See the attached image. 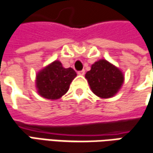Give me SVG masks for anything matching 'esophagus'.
I'll return each mask as SVG.
<instances>
[{
  "label": "esophagus",
  "instance_id": "1",
  "mask_svg": "<svg viewBox=\"0 0 153 153\" xmlns=\"http://www.w3.org/2000/svg\"><path fill=\"white\" fill-rule=\"evenodd\" d=\"M78 74H79V75H84V74H85V70L79 71V72H78Z\"/></svg>",
  "mask_w": 153,
  "mask_h": 153
}]
</instances>
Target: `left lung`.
<instances>
[{
    "label": "left lung",
    "instance_id": "8db88e82",
    "mask_svg": "<svg viewBox=\"0 0 153 153\" xmlns=\"http://www.w3.org/2000/svg\"><path fill=\"white\" fill-rule=\"evenodd\" d=\"M91 91L101 98H110L120 91L124 82L123 71L110 62L100 59L85 74Z\"/></svg>",
    "mask_w": 153,
    "mask_h": 153
}]
</instances>
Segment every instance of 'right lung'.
Segmentation results:
<instances>
[{"label":"right lung","instance_id":"right-lung-1","mask_svg":"<svg viewBox=\"0 0 153 153\" xmlns=\"http://www.w3.org/2000/svg\"><path fill=\"white\" fill-rule=\"evenodd\" d=\"M76 76L73 68H65L60 61L56 60L36 74L37 93L47 99H59L67 93L70 84Z\"/></svg>","mask_w":153,"mask_h":153}]
</instances>
